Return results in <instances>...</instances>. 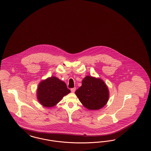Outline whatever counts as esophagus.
I'll return each mask as SVG.
<instances>
[{
  "instance_id": "1",
  "label": "esophagus",
  "mask_w": 151,
  "mask_h": 151,
  "mask_svg": "<svg viewBox=\"0 0 151 151\" xmlns=\"http://www.w3.org/2000/svg\"><path fill=\"white\" fill-rule=\"evenodd\" d=\"M71 91L72 92H75V91H76V87H73V88H72L71 89Z\"/></svg>"
}]
</instances>
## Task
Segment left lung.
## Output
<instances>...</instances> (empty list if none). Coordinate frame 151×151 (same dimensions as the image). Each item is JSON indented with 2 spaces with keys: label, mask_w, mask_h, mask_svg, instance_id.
Returning a JSON list of instances; mask_svg holds the SVG:
<instances>
[{
  "label": "left lung",
  "mask_w": 151,
  "mask_h": 151,
  "mask_svg": "<svg viewBox=\"0 0 151 151\" xmlns=\"http://www.w3.org/2000/svg\"><path fill=\"white\" fill-rule=\"evenodd\" d=\"M80 101L87 109H100L107 104L109 92L102 80L87 76L82 80V86L75 92Z\"/></svg>",
  "instance_id": "1"
}]
</instances>
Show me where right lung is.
Listing matches in <instances>:
<instances>
[{"label":"right lung","instance_id":"right-lung-1","mask_svg":"<svg viewBox=\"0 0 151 151\" xmlns=\"http://www.w3.org/2000/svg\"><path fill=\"white\" fill-rule=\"evenodd\" d=\"M70 92L65 82L54 76L42 81L38 86L37 99L42 105L50 107L56 105Z\"/></svg>","mask_w":151,"mask_h":151}]
</instances>
